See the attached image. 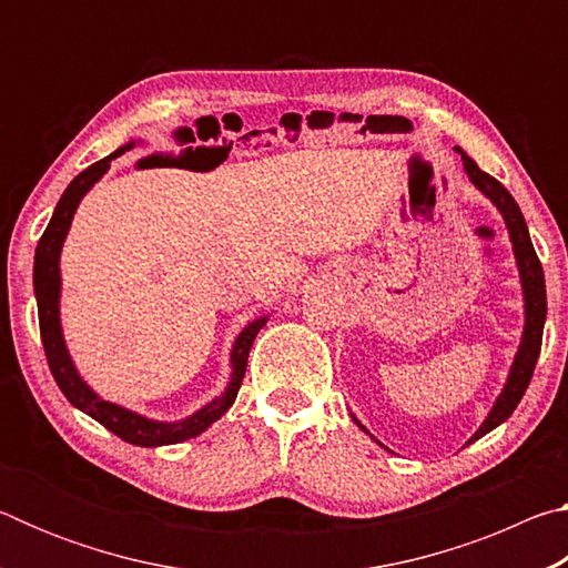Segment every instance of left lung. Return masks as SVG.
Masks as SVG:
<instances>
[{
  "instance_id": "1",
  "label": "left lung",
  "mask_w": 568,
  "mask_h": 568,
  "mask_svg": "<svg viewBox=\"0 0 568 568\" xmlns=\"http://www.w3.org/2000/svg\"><path fill=\"white\" fill-rule=\"evenodd\" d=\"M456 152L460 155V160H464V170H466L468 180L474 182V185L498 207V213L504 215V223L508 227V237H511V243H514L518 275H521L524 313H526L521 345H518V353L514 358L511 373H508L506 386L501 390V396L496 398L491 413H488L486 420L480 423V428L476 430V434L468 438V444H474V440H478L480 436H486L488 430H494L496 426H501V423L508 416H511L518 403H521L528 383H531L538 353H541V338H544L546 283H544V267H541V263H538V255H536V250L531 245V237H528L526 220L521 215V210H518L516 200L511 197V192H508L496 178H491L488 172L480 170L476 162L466 155L464 150L456 148ZM353 420L361 426L358 418L353 416ZM361 428L365 430V426H361ZM365 434H368V430H365Z\"/></svg>"
}]
</instances>
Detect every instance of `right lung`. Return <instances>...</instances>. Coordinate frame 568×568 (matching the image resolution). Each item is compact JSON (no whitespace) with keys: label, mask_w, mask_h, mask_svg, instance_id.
I'll return each instance as SVG.
<instances>
[{"label":"right lung","mask_w":568,"mask_h":568,"mask_svg":"<svg viewBox=\"0 0 568 568\" xmlns=\"http://www.w3.org/2000/svg\"><path fill=\"white\" fill-rule=\"evenodd\" d=\"M134 148V142H128V145L114 150L110 158H104L100 162H94L88 170H82L77 175L67 190L62 192L60 203H57L50 225L37 243V253H34V295H37V311H40V333H42V345H44V355L47 363H50V371L57 381V386L64 393V398L72 403L74 408H80L82 413H88L98 423H102L104 428L112 430L114 436H120L122 440H128L132 446H145V448H155V446H170V444H180V440L195 438L207 430L213 423L223 416V413L233 406L240 390V383L245 378V368H247V355L250 348H253L255 335L261 333L263 325L267 323V315L263 318H255L253 323H247L243 333L237 335L233 343V353H230V365H233V376H230V383L223 396H217L215 400H210L207 406L192 413V416L168 423V420H152L140 416V413L128 410L118 406V403H110L100 398L88 383L80 378L74 363L70 358V351L64 345V335H62V323H60V287H62V277H60V253L64 245V237L70 233L72 217L77 213V205L80 200L88 195V190L98 182L104 172L110 170V162L114 158H120L124 150Z\"/></svg>","instance_id":"add662e5"}]
</instances>
